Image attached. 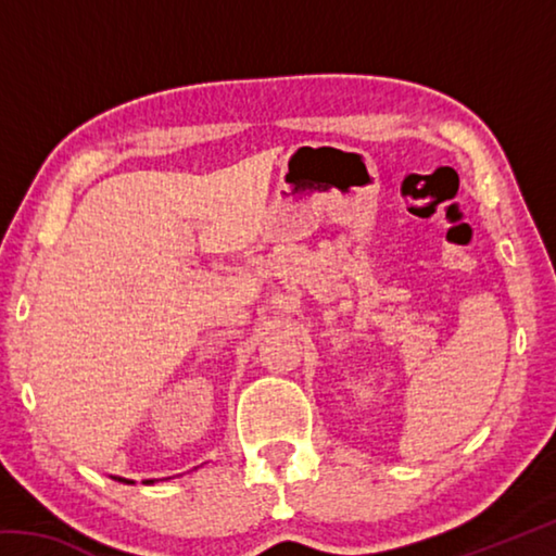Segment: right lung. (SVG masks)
<instances>
[{
	"label": "right lung",
	"instance_id": "1",
	"mask_svg": "<svg viewBox=\"0 0 556 556\" xmlns=\"http://www.w3.org/2000/svg\"><path fill=\"white\" fill-rule=\"evenodd\" d=\"M115 481H125V483H131V481H127V478H115ZM147 485H152V483H156V478H152V481H144Z\"/></svg>",
	"mask_w": 556,
	"mask_h": 556
}]
</instances>
